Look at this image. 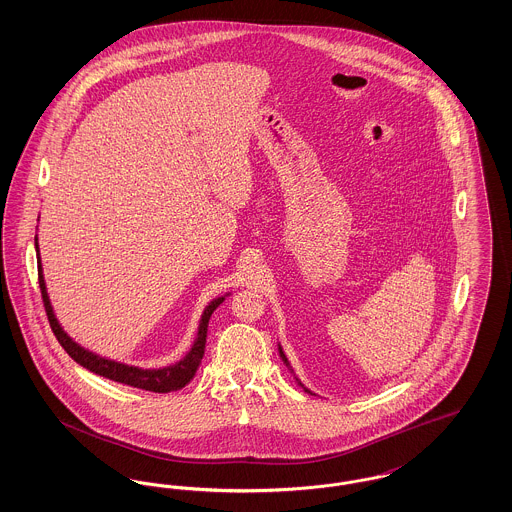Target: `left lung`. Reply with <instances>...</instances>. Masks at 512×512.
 Listing matches in <instances>:
<instances>
[{
  "label": "left lung",
  "mask_w": 512,
  "mask_h": 512,
  "mask_svg": "<svg viewBox=\"0 0 512 512\" xmlns=\"http://www.w3.org/2000/svg\"><path fill=\"white\" fill-rule=\"evenodd\" d=\"M278 353H280V357H282V361H284V365L288 366V368H290V370H292V372H293L292 365H290V361H288V357H286V353H284V349H282V345H280V343H278ZM293 376H295V374H293ZM295 380H297V386H301V388H303V390H305V391H307V393H311V395H313V391L307 390V388H305V386H303V384H301V380H299V378H295Z\"/></svg>",
  "instance_id": "1"
}]
</instances>
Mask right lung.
<instances>
[{
  "mask_svg": "<svg viewBox=\"0 0 512 512\" xmlns=\"http://www.w3.org/2000/svg\"><path fill=\"white\" fill-rule=\"evenodd\" d=\"M34 244H36V257H38V280H40L44 307H46V313H48L49 326H51L57 341L63 345V349L73 357L78 365L88 368L90 372H94L98 376L124 384V386L155 391V393H169V391L182 390L186 384H190L194 380L195 372H197V368L201 365V359H203V353H205L209 318H211L213 311L219 307L220 303L226 299L228 293L213 299L205 307L201 320H199V328H197L194 345L178 363L163 366V368H140V366L124 365V363L111 361L107 357H101V355L90 351V349H84L80 343H76L63 330V326L59 324V320H57L55 313H53L51 301H49L48 288H46V280H44V270H42V259H40L38 236L34 238Z\"/></svg>",
  "mask_w": 512,
  "mask_h": 512,
  "instance_id": "add662e5",
  "label": "right lung"
}]
</instances>
